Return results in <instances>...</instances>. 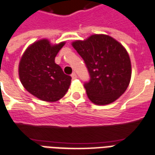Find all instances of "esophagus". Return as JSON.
<instances>
[{"instance_id":"esophagus-1","label":"esophagus","mask_w":155,"mask_h":155,"mask_svg":"<svg viewBox=\"0 0 155 155\" xmlns=\"http://www.w3.org/2000/svg\"><path fill=\"white\" fill-rule=\"evenodd\" d=\"M71 77H72V78H73V79H76L77 78V74H75V73H73V74H71Z\"/></svg>"}]
</instances>
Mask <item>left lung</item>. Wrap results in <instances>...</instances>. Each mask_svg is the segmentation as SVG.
<instances>
[{"label": "left lung", "mask_w": 155, "mask_h": 155, "mask_svg": "<svg viewBox=\"0 0 155 155\" xmlns=\"http://www.w3.org/2000/svg\"><path fill=\"white\" fill-rule=\"evenodd\" d=\"M73 46L83 59L90 74L84 83L89 99L106 105L126 91L131 78V62L125 48L113 38L94 35Z\"/></svg>", "instance_id": "1"}]
</instances>
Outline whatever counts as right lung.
Instances as JSON below:
<instances>
[{
  "instance_id": "obj_1",
  "label": "right lung",
  "mask_w": 155,
  "mask_h": 155,
  "mask_svg": "<svg viewBox=\"0 0 155 155\" xmlns=\"http://www.w3.org/2000/svg\"><path fill=\"white\" fill-rule=\"evenodd\" d=\"M64 43L51 46L47 39L26 49L19 63L21 84L31 94L47 102H55L69 90L71 77L55 63V57Z\"/></svg>"
}]
</instances>
